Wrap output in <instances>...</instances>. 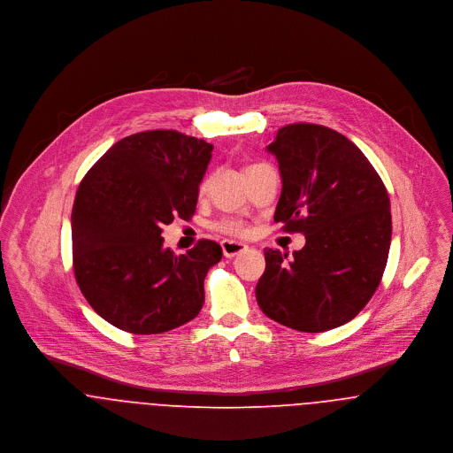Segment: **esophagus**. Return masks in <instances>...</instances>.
Here are the masks:
<instances>
[{"label":"esophagus","mask_w":453,"mask_h":453,"mask_svg":"<svg viewBox=\"0 0 453 453\" xmlns=\"http://www.w3.org/2000/svg\"><path fill=\"white\" fill-rule=\"evenodd\" d=\"M220 245H222V251H224V255H226L227 258H233V257H236L238 253H242V251H245L249 249L245 243L233 242V240H224Z\"/></svg>","instance_id":"esophagus-1"}]
</instances>
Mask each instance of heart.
<instances>
[{
	"instance_id": "1",
	"label": "heart",
	"mask_w": 453,
	"mask_h": 453,
	"mask_svg": "<svg viewBox=\"0 0 453 453\" xmlns=\"http://www.w3.org/2000/svg\"><path fill=\"white\" fill-rule=\"evenodd\" d=\"M206 188H208V180H204V182H202V186H200V193L202 195L206 191ZM215 229L224 233V234H229V236H243V234L249 233L247 222L242 220V219H236V217H226V219L219 220L215 224Z\"/></svg>"
}]
</instances>
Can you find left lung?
<instances>
[{"label": "left lung", "mask_w": 453, "mask_h": 453, "mask_svg": "<svg viewBox=\"0 0 453 453\" xmlns=\"http://www.w3.org/2000/svg\"><path fill=\"white\" fill-rule=\"evenodd\" d=\"M267 151L278 159L283 184L274 220L287 233H302L305 245L294 258L264 250L258 307L299 332L337 328L382 280L393 233L386 186L348 137L321 125H287Z\"/></svg>", "instance_id": "1"}]
</instances>
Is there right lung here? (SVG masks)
Segmentation results:
<instances>
[{
	"mask_svg": "<svg viewBox=\"0 0 453 453\" xmlns=\"http://www.w3.org/2000/svg\"><path fill=\"white\" fill-rule=\"evenodd\" d=\"M213 146L175 130L118 141L81 180L71 215L73 267L85 299L119 330L151 335L198 316L203 281L222 258L200 240L188 253L163 247V226L195 215Z\"/></svg>",
	"mask_w": 453,
	"mask_h": 453,
	"instance_id": "1",
	"label": "right lung"
}]
</instances>
